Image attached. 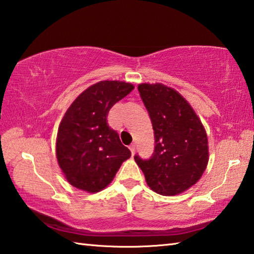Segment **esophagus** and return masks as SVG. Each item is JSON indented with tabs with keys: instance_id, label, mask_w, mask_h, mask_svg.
Instances as JSON below:
<instances>
[{
	"instance_id": "esophagus-1",
	"label": "esophagus",
	"mask_w": 254,
	"mask_h": 254,
	"mask_svg": "<svg viewBox=\"0 0 254 254\" xmlns=\"http://www.w3.org/2000/svg\"><path fill=\"white\" fill-rule=\"evenodd\" d=\"M130 151H131L132 155L134 154V152H135V144H134V143H133V144H131V145H130Z\"/></svg>"
}]
</instances>
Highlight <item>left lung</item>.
<instances>
[{
    "label": "left lung",
    "instance_id": "8db88e82",
    "mask_svg": "<svg viewBox=\"0 0 254 254\" xmlns=\"http://www.w3.org/2000/svg\"><path fill=\"white\" fill-rule=\"evenodd\" d=\"M137 90L154 131V151L147 160L134 155L151 190L177 195L199 181L209 161L203 126L183 96L161 83Z\"/></svg>",
    "mask_w": 254,
    "mask_h": 254
}]
</instances>
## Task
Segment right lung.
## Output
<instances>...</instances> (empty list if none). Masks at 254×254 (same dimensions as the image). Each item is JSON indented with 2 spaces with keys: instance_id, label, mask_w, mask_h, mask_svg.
I'll return each mask as SVG.
<instances>
[{
  "instance_id": "obj_1",
  "label": "right lung",
  "mask_w": 254,
  "mask_h": 254,
  "mask_svg": "<svg viewBox=\"0 0 254 254\" xmlns=\"http://www.w3.org/2000/svg\"><path fill=\"white\" fill-rule=\"evenodd\" d=\"M134 89L131 83L101 81L77 96L64 114L57 137V158L67 182L94 193L108 187L131 152L108 126L113 105Z\"/></svg>"
}]
</instances>
